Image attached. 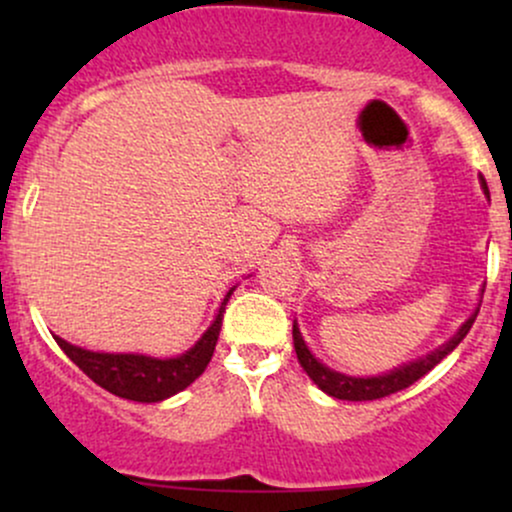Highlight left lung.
Masks as SVG:
<instances>
[{
  "label": "left lung",
  "mask_w": 512,
  "mask_h": 512,
  "mask_svg": "<svg viewBox=\"0 0 512 512\" xmlns=\"http://www.w3.org/2000/svg\"><path fill=\"white\" fill-rule=\"evenodd\" d=\"M484 192L489 195L486 185H484ZM477 315H479V308L462 322L460 330L452 334L448 342H445L443 346H438V349H433L431 354L414 358V361H409V363H402V366L387 370V373H383V375H366V378H363V375L361 378H356V375L339 373V370L325 366L320 358H315L313 351H310L308 344H305L301 330H298V322H293V346H296L298 363H301L305 373H308V378L313 380V383L320 387L325 395L337 397V399H349V402H368V399H380L387 395H395V392L414 385L419 378H424L428 370L436 368L438 363L443 361V358L448 356L464 337H467V332L472 330Z\"/></svg>",
  "instance_id": "1"
}]
</instances>
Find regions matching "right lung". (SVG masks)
Returning <instances> with one entry per match:
<instances>
[{
  "instance_id": "obj_1",
  "label": "right lung",
  "mask_w": 512,
  "mask_h": 512,
  "mask_svg": "<svg viewBox=\"0 0 512 512\" xmlns=\"http://www.w3.org/2000/svg\"><path fill=\"white\" fill-rule=\"evenodd\" d=\"M233 291H236V286L226 293L207 332L180 356L156 358L146 354H105V351L81 349V346L64 342L62 337H55V342L103 390L122 399H132V402H163V399L178 395L187 385L195 383L204 373V368L209 366L216 342H219L226 303Z\"/></svg>"
}]
</instances>
